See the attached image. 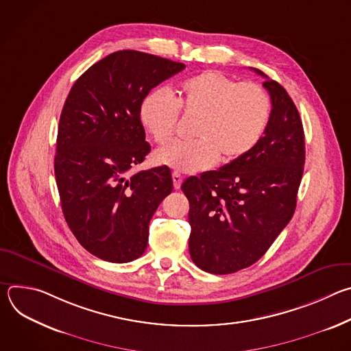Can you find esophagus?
I'll return each instance as SVG.
<instances>
[{
  "label": "esophagus",
  "instance_id": "34e87169",
  "mask_svg": "<svg viewBox=\"0 0 351 351\" xmlns=\"http://www.w3.org/2000/svg\"><path fill=\"white\" fill-rule=\"evenodd\" d=\"M172 180H173V187L175 189H180V184L183 182V176L180 173H178V172H173L172 173Z\"/></svg>",
  "mask_w": 351,
  "mask_h": 351
}]
</instances>
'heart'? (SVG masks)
I'll use <instances>...</instances> for the list:
<instances>
[{
    "label": "heart",
    "mask_w": 351,
    "mask_h": 351,
    "mask_svg": "<svg viewBox=\"0 0 351 351\" xmlns=\"http://www.w3.org/2000/svg\"><path fill=\"white\" fill-rule=\"evenodd\" d=\"M179 110L191 118L194 140H175L158 148L154 160L182 173L211 168L218 158H241L263 137L271 115L268 93L256 83H241L219 72H204L180 84L175 98L167 90L149 93L141 103L140 121L157 143L175 133Z\"/></svg>",
    "instance_id": "b5f03b06"
}]
</instances>
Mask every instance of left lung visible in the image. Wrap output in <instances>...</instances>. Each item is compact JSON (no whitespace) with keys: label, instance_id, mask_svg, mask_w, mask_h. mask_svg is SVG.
<instances>
[{"label":"left lung","instance_id":"obj_1","mask_svg":"<svg viewBox=\"0 0 351 351\" xmlns=\"http://www.w3.org/2000/svg\"><path fill=\"white\" fill-rule=\"evenodd\" d=\"M265 77L272 110L264 136L239 160L182 184L190 203L189 252L215 275L257 263L291 219L306 162L303 123L287 91Z\"/></svg>","mask_w":351,"mask_h":351}]
</instances>
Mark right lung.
<instances>
[{"mask_svg": "<svg viewBox=\"0 0 351 351\" xmlns=\"http://www.w3.org/2000/svg\"><path fill=\"white\" fill-rule=\"evenodd\" d=\"M184 65L134 49L90 66L64 104L54 160L65 221L93 256L123 264L147 248L148 225L171 194L168 167L128 172L149 153L140 107Z\"/></svg>", "mask_w": 351, "mask_h": 351, "instance_id": "obj_1", "label": "right lung"}]
</instances>
